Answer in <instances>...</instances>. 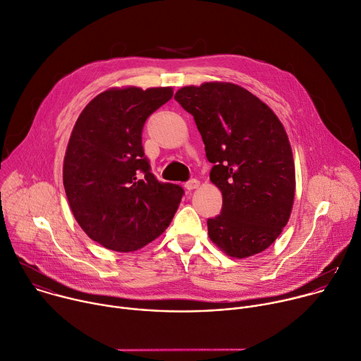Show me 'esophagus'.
I'll return each instance as SVG.
<instances>
[{"label":"esophagus","instance_id":"1","mask_svg":"<svg viewBox=\"0 0 361 361\" xmlns=\"http://www.w3.org/2000/svg\"><path fill=\"white\" fill-rule=\"evenodd\" d=\"M198 185H200V181L198 180H195V178H192V180H190V181H187L185 183V188L188 190V191H192V190H195V188H198Z\"/></svg>","mask_w":361,"mask_h":361}]
</instances>
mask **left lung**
Listing matches in <instances>:
<instances>
[{
  "label": "left lung",
  "mask_w": 361,
  "mask_h": 361,
  "mask_svg": "<svg viewBox=\"0 0 361 361\" xmlns=\"http://www.w3.org/2000/svg\"><path fill=\"white\" fill-rule=\"evenodd\" d=\"M174 99L194 116L222 192V209L207 221L211 241L232 258L265 251L288 224L295 163L288 135L272 109L229 82L185 86Z\"/></svg>",
  "instance_id": "obj_1"
}]
</instances>
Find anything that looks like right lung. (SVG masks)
Masks as SVG:
<instances>
[{"label": "right lung", "mask_w": 361, "mask_h": 361, "mask_svg": "<svg viewBox=\"0 0 361 361\" xmlns=\"http://www.w3.org/2000/svg\"><path fill=\"white\" fill-rule=\"evenodd\" d=\"M173 87H113L79 114L63 160V187L86 235L116 252H132L170 225L184 190L160 183L142 146L147 117Z\"/></svg>", "instance_id": "obj_1"}]
</instances>
